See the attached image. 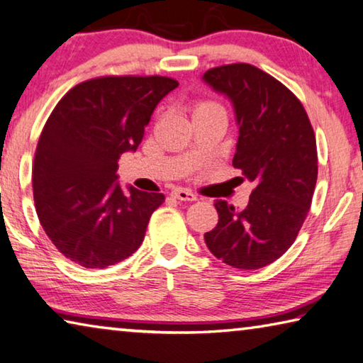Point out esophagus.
Segmentation results:
<instances>
[{
  "label": "esophagus",
  "instance_id": "esophagus-1",
  "mask_svg": "<svg viewBox=\"0 0 363 363\" xmlns=\"http://www.w3.org/2000/svg\"><path fill=\"white\" fill-rule=\"evenodd\" d=\"M170 194H172V198L180 199V201H196V194L189 191V189H186V188H175Z\"/></svg>",
  "mask_w": 363,
  "mask_h": 363
}]
</instances>
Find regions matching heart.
<instances>
[{"instance_id": "1", "label": "heart", "mask_w": 363, "mask_h": 363, "mask_svg": "<svg viewBox=\"0 0 363 363\" xmlns=\"http://www.w3.org/2000/svg\"><path fill=\"white\" fill-rule=\"evenodd\" d=\"M212 109H222L220 106L217 103H212V101H199V103L194 104L193 108V116L196 114H201V112H207V111H212Z\"/></svg>"}]
</instances>
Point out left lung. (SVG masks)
<instances>
[{
    "instance_id": "8db88e82",
    "label": "left lung",
    "mask_w": 363,
    "mask_h": 363,
    "mask_svg": "<svg viewBox=\"0 0 363 363\" xmlns=\"http://www.w3.org/2000/svg\"><path fill=\"white\" fill-rule=\"evenodd\" d=\"M203 80L233 103L240 127L233 167L255 183L242 211L216 201L218 223L204 235L206 245L235 269H262L288 251L311 209L315 133L294 93L255 65H220Z\"/></svg>"
}]
</instances>
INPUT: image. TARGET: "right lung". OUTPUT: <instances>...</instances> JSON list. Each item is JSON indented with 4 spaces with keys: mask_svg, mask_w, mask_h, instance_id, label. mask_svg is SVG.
<instances>
[{
    "mask_svg": "<svg viewBox=\"0 0 363 363\" xmlns=\"http://www.w3.org/2000/svg\"><path fill=\"white\" fill-rule=\"evenodd\" d=\"M177 86L159 75L98 77L65 93L48 117L32 170L35 209L69 260L106 269L141 246L165 196L123 191L117 162L136 151L159 101Z\"/></svg>",
    "mask_w": 363,
    "mask_h": 363,
    "instance_id": "right-lung-1",
    "label": "right lung"
}]
</instances>
